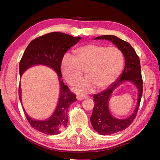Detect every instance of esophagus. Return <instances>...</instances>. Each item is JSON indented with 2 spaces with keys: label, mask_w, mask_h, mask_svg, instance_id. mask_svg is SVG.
<instances>
[{
  "label": "esophagus",
  "mask_w": 160,
  "mask_h": 160,
  "mask_svg": "<svg viewBox=\"0 0 160 160\" xmlns=\"http://www.w3.org/2000/svg\"><path fill=\"white\" fill-rule=\"evenodd\" d=\"M88 95H78L77 96V99L79 100V101H81V100H83L86 98H88Z\"/></svg>",
  "instance_id": "obj_1"
}]
</instances>
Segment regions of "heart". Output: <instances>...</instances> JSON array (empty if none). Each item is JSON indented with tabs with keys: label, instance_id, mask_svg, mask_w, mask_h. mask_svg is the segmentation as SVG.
<instances>
[{
	"label": "heart",
	"instance_id": "obj_1",
	"mask_svg": "<svg viewBox=\"0 0 160 160\" xmlns=\"http://www.w3.org/2000/svg\"><path fill=\"white\" fill-rule=\"evenodd\" d=\"M75 53V57L69 54L62 57L61 71L67 83L72 84L80 78L85 70L87 77L73 85V89L78 93L91 92L95 86L99 89L108 88L123 69V54L116 47L89 44L77 49Z\"/></svg>",
	"mask_w": 160,
	"mask_h": 160
}]
</instances>
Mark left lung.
Wrapping results in <instances>:
<instances>
[{
	"instance_id": "obj_1",
	"label": "left lung",
	"mask_w": 160,
	"mask_h": 160,
	"mask_svg": "<svg viewBox=\"0 0 160 160\" xmlns=\"http://www.w3.org/2000/svg\"><path fill=\"white\" fill-rule=\"evenodd\" d=\"M108 40L122 51L125 58V67L118 80L109 88L93 95L95 102L91 123L93 129L101 135H111L128 128L137 115L143 92V81L139 57L129 42L113 35H102L95 40ZM125 81L132 82L138 89V102L134 112L125 119H118L110 114L108 101L112 91Z\"/></svg>"
}]
</instances>
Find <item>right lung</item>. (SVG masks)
<instances>
[{"label":"right lung","instance_id":"1","mask_svg":"<svg viewBox=\"0 0 160 160\" xmlns=\"http://www.w3.org/2000/svg\"><path fill=\"white\" fill-rule=\"evenodd\" d=\"M81 37H73L65 33L52 32L32 40L24 52L19 63L20 77L30 67L35 65H45L54 70L58 75L60 84L59 101L54 113L46 120H36L24 112L28 123L38 132L47 135H57L67 127L68 122L67 111L71 103L77 101L75 95L72 93L68 87L61 80V62L65 53L81 40ZM19 99L22 104L21 89L19 85Z\"/></svg>","mask_w":160,"mask_h":160}]
</instances>
